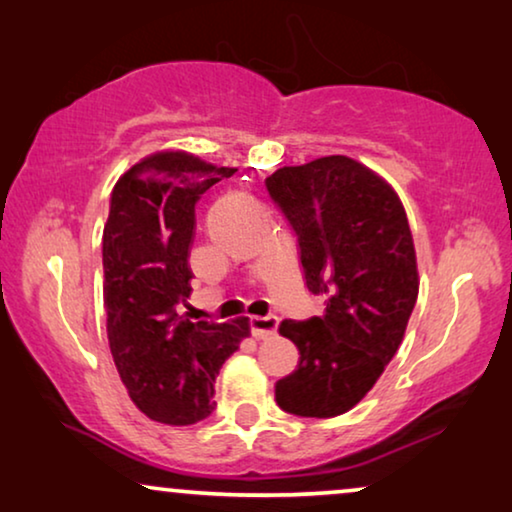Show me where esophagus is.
<instances>
[{
	"instance_id": "34e87169",
	"label": "esophagus",
	"mask_w": 512,
	"mask_h": 512,
	"mask_svg": "<svg viewBox=\"0 0 512 512\" xmlns=\"http://www.w3.org/2000/svg\"><path fill=\"white\" fill-rule=\"evenodd\" d=\"M278 330V316H250V332L255 339H266Z\"/></svg>"
}]
</instances>
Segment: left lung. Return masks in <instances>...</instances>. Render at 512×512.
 <instances>
[{"mask_svg":"<svg viewBox=\"0 0 512 512\" xmlns=\"http://www.w3.org/2000/svg\"><path fill=\"white\" fill-rule=\"evenodd\" d=\"M298 246V264L323 314L285 319L280 335L298 364L275 383L289 415H344L376 385L399 351L417 303V259L396 193L348 157L285 166L266 180Z\"/></svg>","mask_w":512,"mask_h":512,"instance_id":"obj_1","label":"left lung"}]
</instances>
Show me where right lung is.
Returning a JSON list of instances; mask_svg holds the SVG:
<instances>
[{"label": "right lung", "mask_w": 512, "mask_h": 512, "mask_svg": "<svg viewBox=\"0 0 512 512\" xmlns=\"http://www.w3.org/2000/svg\"><path fill=\"white\" fill-rule=\"evenodd\" d=\"M237 168L159 152L120 177L102 234L109 348L132 401L150 419L189 426L214 412L223 362L248 337V319L191 321L189 248L196 205Z\"/></svg>", "instance_id": "right-lung-1"}]
</instances>
